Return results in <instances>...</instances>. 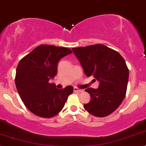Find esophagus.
Masks as SVG:
<instances>
[{"label": "esophagus", "mask_w": 146, "mask_h": 146, "mask_svg": "<svg viewBox=\"0 0 146 146\" xmlns=\"http://www.w3.org/2000/svg\"><path fill=\"white\" fill-rule=\"evenodd\" d=\"M74 92L81 93V92H83V90H82V89H78V88L74 87Z\"/></svg>", "instance_id": "obj_1"}]
</instances>
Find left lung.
<instances>
[{"label": "left lung", "instance_id": "obj_1", "mask_svg": "<svg viewBox=\"0 0 146 146\" xmlns=\"http://www.w3.org/2000/svg\"><path fill=\"white\" fill-rule=\"evenodd\" d=\"M87 76L100 82L98 89L88 88L91 101L84 104L88 112L105 117L119 107L127 92L129 69L119 53L101 44L72 48Z\"/></svg>", "mask_w": 146, "mask_h": 146}]
</instances>
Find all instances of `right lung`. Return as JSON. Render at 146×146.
Masks as SVG:
<instances>
[{"label": "right lung", "mask_w": 146, "mask_h": 146, "mask_svg": "<svg viewBox=\"0 0 146 146\" xmlns=\"http://www.w3.org/2000/svg\"><path fill=\"white\" fill-rule=\"evenodd\" d=\"M72 53L68 48L42 44L19 61L16 69V88L24 105L33 114L51 118L64 108L73 87L58 89L49 80L57 74L59 61Z\"/></svg>", "instance_id": "right-lung-1"}]
</instances>
